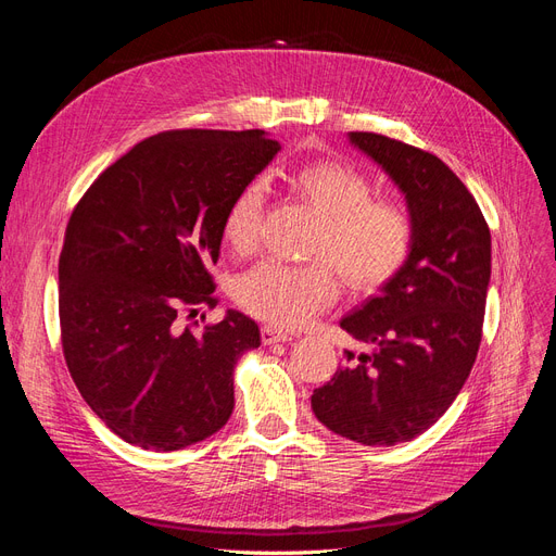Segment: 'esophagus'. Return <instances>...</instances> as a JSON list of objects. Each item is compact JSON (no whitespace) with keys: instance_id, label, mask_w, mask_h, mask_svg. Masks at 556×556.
<instances>
[{"instance_id":"obj_1","label":"esophagus","mask_w":556,"mask_h":556,"mask_svg":"<svg viewBox=\"0 0 556 556\" xmlns=\"http://www.w3.org/2000/svg\"><path fill=\"white\" fill-rule=\"evenodd\" d=\"M292 341L290 331H282L276 327H262V343L264 345H274V343H288Z\"/></svg>"}]
</instances>
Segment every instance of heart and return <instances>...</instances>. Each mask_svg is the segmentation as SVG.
Masks as SVG:
<instances>
[{"label": "heart", "instance_id": "obj_1", "mask_svg": "<svg viewBox=\"0 0 556 556\" xmlns=\"http://www.w3.org/2000/svg\"><path fill=\"white\" fill-rule=\"evenodd\" d=\"M288 182L319 217L311 255L331 261L350 288L378 290L406 266L415 245L413 215L399 201L374 199V182L355 166L319 160L299 166ZM262 208V180H250L233 194L223 220L233 250L257 243ZM328 262H260L233 282V299L266 323L301 327L339 296V276Z\"/></svg>", "mask_w": 556, "mask_h": 556}]
</instances>
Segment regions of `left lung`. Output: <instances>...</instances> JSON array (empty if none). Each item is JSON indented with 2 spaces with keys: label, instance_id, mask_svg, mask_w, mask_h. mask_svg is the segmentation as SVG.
I'll return each mask as SVG.
<instances>
[{
  "label": "left lung",
  "instance_id": "left-lung-1",
  "mask_svg": "<svg viewBox=\"0 0 556 556\" xmlns=\"http://www.w3.org/2000/svg\"><path fill=\"white\" fill-rule=\"evenodd\" d=\"M348 139L406 197L415 245L380 294L341 319L371 352L348 350L311 406L343 439L396 445L450 408L476 364L492 237L473 194L443 160L374 131H350Z\"/></svg>",
  "mask_w": 556,
  "mask_h": 556
}]
</instances>
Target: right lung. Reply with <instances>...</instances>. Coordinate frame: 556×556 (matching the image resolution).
Listing matches in <instances>:
<instances>
[{"label": "right lung", "instance_id": "obj_1", "mask_svg": "<svg viewBox=\"0 0 556 556\" xmlns=\"http://www.w3.org/2000/svg\"><path fill=\"white\" fill-rule=\"evenodd\" d=\"M278 150L262 129L162 131L76 204L58 271L62 350L80 396L129 445L182 450L227 425L233 366L260 327L231 308L201 331L178 317L217 304L208 268L227 206Z\"/></svg>", "mask_w": 556, "mask_h": 556}]
</instances>
